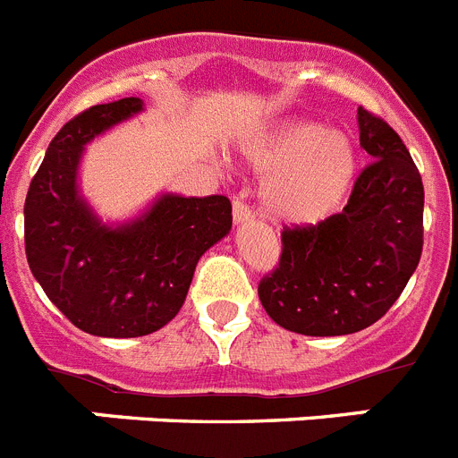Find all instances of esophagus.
I'll use <instances>...</instances> for the list:
<instances>
[{
	"label": "esophagus",
	"mask_w": 458,
	"mask_h": 458,
	"mask_svg": "<svg viewBox=\"0 0 458 458\" xmlns=\"http://www.w3.org/2000/svg\"><path fill=\"white\" fill-rule=\"evenodd\" d=\"M252 217V208L242 197H233V222L236 225H242V222H248Z\"/></svg>",
	"instance_id": "esophagus-1"
}]
</instances>
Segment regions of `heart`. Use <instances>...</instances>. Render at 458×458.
I'll return each mask as SVG.
<instances>
[{"label":"heart","instance_id":"1","mask_svg":"<svg viewBox=\"0 0 458 458\" xmlns=\"http://www.w3.org/2000/svg\"><path fill=\"white\" fill-rule=\"evenodd\" d=\"M261 172H275L264 190L268 216L279 222L307 225L326 217L353 179V148L339 132L310 121L279 125L250 151Z\"/></svg>","mask_w":458,"mask_h":458}]
</instances>
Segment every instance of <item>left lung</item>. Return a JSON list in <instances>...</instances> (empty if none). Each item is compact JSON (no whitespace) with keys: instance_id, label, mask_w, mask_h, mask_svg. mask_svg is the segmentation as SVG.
Masks as SVG:
<instances>
[{"instance_id":"left-lung-1","label":"left lung","mask_w":458,"mask_h":458,"mask_svg":"<svg viewBox=\"0 0 458 458\" xmlns=\"http://www.w3.org/2000/svg\"><path fill=\"white\" fill-rule=\"evenodd\" d=\"M360 169L342 213L282 229L277 266L259 282V301L277 326L310 337L365 330L406 289L424 245V185L402 137L358 109Z\"/></svg>"}]
</instances>
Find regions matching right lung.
I'll list each match as a JSON object with an SVG mask.
<instances>
[{
  "label": "right lung",
  "instance_id": "1",
  "mask_svg": "<svg viewBox=\"0 0 458 458\" xmlns=\"http://www.w3.org/2000/svg\"><path fill=\"white\" fill-rule=\"evenodd\" d=\"M141 109L140 98L93 105L50 141L24 199V252L46 295L80 330L141 337L183 307L201 254L232 229V201L165 194L131 225L109 229L78 197L82 147Z\"/></svg>",
  "mask_w": 458,
  "mask_h": 458
}]
</instances>
